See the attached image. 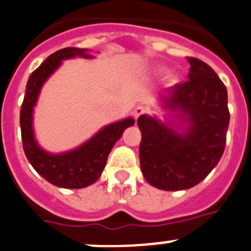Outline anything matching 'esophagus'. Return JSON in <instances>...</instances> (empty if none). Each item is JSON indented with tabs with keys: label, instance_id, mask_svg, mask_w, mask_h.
<instances>
[{
	"label": "esophagus",
	"instance_id": "34e87169",
	"mask_svg": "<svg viewBox=\"0 0 251 251\" xmlns=\"http://www.w3.org/2000/svg\"><path fill=\"white\" fill-rule=\"evenodd\" d=\"M146 112H147V109H146V106L138 105L136 108V109H134V118L138 119V117H141L142 114H145Z\"/></svg>",
	"mask_w": 251,
	"mask_h": 251
}]
</instances>
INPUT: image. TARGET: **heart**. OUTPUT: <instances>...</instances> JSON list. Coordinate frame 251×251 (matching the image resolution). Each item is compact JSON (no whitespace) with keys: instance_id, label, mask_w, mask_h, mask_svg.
I'll return each instance as SVG.
<instances>
[{"instance_id":"1","label":"heart","mask_w":251,"mask_h":251,"mask_svg":"<svg viewBox=\"0 0 251 251\" xmlns=\"http://www.w3.org/2000/svg\"><path fill=\"white\" fill-rule=\"evenodd\" d=\"M165 72H166V69L162 68V66H159V68H157L156 70H154V74H156V75H162ZM167 79H168V81H170L171 84H176L177 81H178V75L174 74V73H172V74L168 75Z\"/></svg>"}]
</instances>
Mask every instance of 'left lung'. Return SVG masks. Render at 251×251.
Segmentation results:
<instances>
[{"mask_svg": "<svg viewBox=\"0 0 251 251\" xmlns=\"http://www.w3.org/2000/svg\"><path fill=\"white\" fill-rule=\"evenodd\" d=\"M187 60L188 80L168 88L167 95L161 97L179 130L171 119L163 123L143 114L137 121L142 174L150 185L165 191L200 183L219 163L226 145L230 122L226 86L211 66L196 57Z\"/></svg>", "mask_w": 251, "mask_h": 251, "instance_id": "8db88e82", "label": "left lung"}]
</instances>
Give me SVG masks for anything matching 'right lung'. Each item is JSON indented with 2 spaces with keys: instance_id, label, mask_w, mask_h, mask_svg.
Returning <instances> with one entry per match:
<instances>
[{
  "instance_id": "obj_1",
  "label": "right lung",
  "mask_w": 251,
  "mask_h": 251,
  "mask_svg": "<svg viewBox=\"0 0 251 251\" xmlns=\"http://www.w3.org/2000/svg\"><path fill=\"white\" fill-rule=\"evenodd\" d=\"M86 51L85 49L65 48L51 54L28 77L20 112L22 146L26 157L40 176L57 187L84 188L94 183L100 177L115 142L124 130L134 124L133 118L115 122L99 130L80 147L59 154L46 152L37 145L32 129V113L41 86L63 60L75 56L92 57Z\"/></svg>"
}]
</instances>
